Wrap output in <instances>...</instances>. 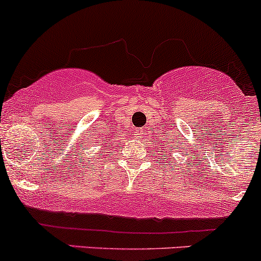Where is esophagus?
Masks as SVG:
<instances>
[{"instance_id":"1","label":"esophagus","mask_w":261,"mask_h":261,"mask_svg":"<svg viewBox=\"0 0 261 261\" xmlns=\"http://www.w3.org/2000/svg\"><path fill=\"white\" fill-rule=\"evenodd\" d=\"M141 135H143V130H136V133H135V138L140 139V138H141Z\"/></svg>"}]
</instances>
